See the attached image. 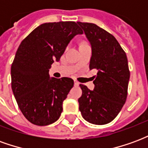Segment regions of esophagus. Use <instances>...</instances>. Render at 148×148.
<instances>
[{"label":"esophagus","instance_id":"obj_1","mask_svg":"<svg viewBox=\"0 0 148 148\" xmlns=\"http://www.w3.org/2000/svg\"><path fill=\"white\" fill-rule=\"evenodd\" d=\"M74 86H79V84H80L78 82H77V81L76 80H74Z\"/></svg>","mask_w":148,"mask_h":148}]
</instances>
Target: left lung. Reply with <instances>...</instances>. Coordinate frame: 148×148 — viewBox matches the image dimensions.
Instances as JSON below:
<instances>
[{
  "label": "left lung",
  "instance_id": "8db88e82",
  "mask_svg": "<svg viewBox=\"0 0 148 148\" xmlns=\"http://www.w3.org/2000/svg\"><path fill=\"white\" fill-rule=\"evenodd\" d=\"M77 24L83 29L92 47L90 69H96L94 90L80 85L78 99L82 117L93 124L113 121L124 106L130 77L126 54L112 35L92 23Z\"/></svg>",
  "mask_w": 148,
  "mask_h": 148
}]
</instances>
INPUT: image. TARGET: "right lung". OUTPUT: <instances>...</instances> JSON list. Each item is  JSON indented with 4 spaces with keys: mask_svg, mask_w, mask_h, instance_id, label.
Wrapping results in <instances>:
<instances>
[{
    "mask_svg": "<svg viewBox=\"0 0 148 148\" xmlns=\"http://www.w3.org/2000/svg\"><path fill=\"white\" fill-rule=\"evenodd\" d=\"M83 32L74 21L45 23L19 46L11 66L12 90L19 108L32 124L45 126L58 120L62 102L74 86L70 77H50L71 40Z\"/></svg>",
    "mask_w": 148,
    "mask_h": 148,
    "instance_id": "obj_1",
    "label": "right lung"
}]
</instances>
